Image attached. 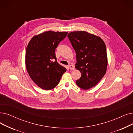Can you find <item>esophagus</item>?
Here are the masks:
<instances>
[{
	"label": "esophagus",
	"mask_w": 133,
	"mask_h": 133,
	"mask_svg": "<svg viewBox=\"0 0 133 133\" xmlns=\"http://www.w3.org/2000/svg\"><path fill=\"white\" fill-rule=\"evenodd\" d=\"M68 67L70 69V70H74V65H68Z\"/></svg>",
	"instance_id": "34e87169"
}]
</instances>
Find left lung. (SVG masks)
<instances>
[{
    "mask_svg": "<svg viewBox=\"0 0 133 133\" xmlns=\"http://www.w3.org/2000/svg\"><path fill=\"white\" fill-rule=\"evenodd\" d=\"M67 37L76 53V68L82 74L76 84L84 90L94 87L107 72L108 57L104 42L100 37L83 31L70 32Z\"/></svg>",
    "mask_w": 133,
    "mask_h": 133,
    "instance_id": "1",
    "label": "left lung"
}]
</instances>
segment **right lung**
<instances>
[{"mask_svg":"<svg viewBox=\"0 0 133 133\" xmlns=\"http://www.w3.org/2000/svg\"><path fill=\"white\" fill-rule=\"evenodd\" d=\"M67 32L45 31L34 36L29 42L25 53V66L31 79L45 90L58 85L65 67L56 61L55 49Z\"/></svg>","mask_w":133,"mask_h":133,"instance_id":"add662e5","label":"right lung"}]
</instances>
